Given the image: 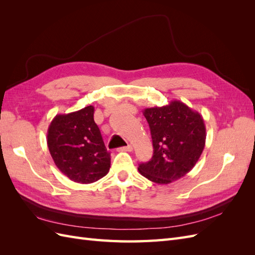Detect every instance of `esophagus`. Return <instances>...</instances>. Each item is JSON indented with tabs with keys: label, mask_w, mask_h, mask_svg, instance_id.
<instances>
[{
	"label": "esophagus",
	"mask_w": 255,
	"mask_h": 255,
	"mask_svg": "<svg viewBox=\"0 0 255 255\" xmlns=\"http://www.w3.org/2000/svg\"><path fill=\"white\" fill-rule=\"evenodd\" d=\"M120 151H126V152H130L133 151V146L130 144H128L127 146H122V148H120Z\"/></svg>",
	"instance_id": "obj_1"
}]
</instances>
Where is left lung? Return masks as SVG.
<instances>
[{
  "label": "left lung",
  "mask_w": 255,
  "mask_h": 255,
  "mask_svg": "<svg viewBox=\"0 0 255 255\" xmlns=\"http://www.w3.org/2000/svg\"><path fill=\"white\" fill-rule=\"evenodd\" d=\"M149 123L153 156L138 171L156 184H169L187 174L201 156L206 129L202 116L181 101L143 111Z\"/></svg>",
  "instance_id": "8db88e82"
}]
</instances>
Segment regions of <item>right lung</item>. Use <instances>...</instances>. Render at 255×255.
Masks as SVG:
<instances>
[{
	"label": "right lung",
	"instance_id": "add662e5",
	"mask_svg": "<svg viewBox=\"0 0 255 255\" xmlns=\"http://www.w3.org/2000/svg\"><path fill=\"white\" fill-rule=\"evenodd\" d=\"M94 106L56 115L48 128L47 142L59 170L75 183L89 184L105 176L111 167L101 132L94 120Z\"/></svg>",
	"mask_w": 255,
	"mask_h": 255
}]
</instances>
